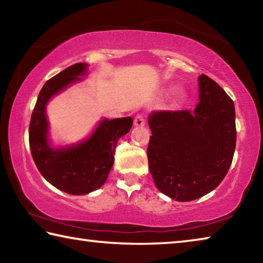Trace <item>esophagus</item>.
I'll return each mask as SVG.
<instances>
[{
    "label": "esophagus",
    "instance_id": "esophagus-1",
    "mask_svg": "<svg viewBox=\"0 0 263 263\" xmlns=\"http://www.w3.org/2000/svg\"><path fill=\"white\" fill-rule=\"evenodd\" d=\"M133 124H135V126H137V127H144L145 124H146L145 117H144V116H141V115H138L137 117L135 118V122H133Z\"/></svg>",
    "mask_w": 263,
    "mask_h": 263
}]
</instances>
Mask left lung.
Masks as SVG:
<instances>
[{"label": "left lung", "instance_id": "8db88e82", "mask_svg": "<svg viewBox=\"0 0 263 263\" xmlns=\"http://www.w3.org/2000/svg\"><path fill=\"white\" fill-rule=\"evenodd\" d=\"M194 112L149 115L148 168L157 188L177 202L211 193L232 163L237 130L233 101L212 79L198 77Z\"/></svg>", "mask_w": 263, "mask_h": 263}]
</instances>
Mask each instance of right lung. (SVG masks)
Wrapping results in <instances>:
<instances>
[{
    "label": "right lung",
    "mask_w": 263,
    "mask_h": 263,
    "mask_svg": "<svg viewBox=\"0 0 263 263\" xmlns=\"http://www.w3.org/2000/svg\"><path fill=\"white\" fill-rule=\"evenodd\" d=\"M88 64L69 66L48 80L39 92L29 127L33 161L44 179L64 193L87 195L100 189L114 164L119 138L131 130V117L101 119L87 138L68 145L52 144L46 106L53 97L74 83L83 81Z\"/></svg>",
    "instance_id": "obj_1"
}]
</instances>
